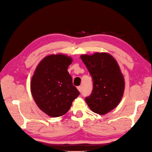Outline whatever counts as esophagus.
<instances>
[{
	"label": "esophagus",
	"instance_id": "34e87169",
	"mask_svg": "<svg viewBox=\"0 0 152 152\" xmlns=\"http://www.w3.org/2000/svg\"><path fill=\"white\" fill-rule=\"evenodd\" d=\"M77 89L79 90V92H81V90H82L81 86H78V87H77Z\"/></svg>",
	"mask_w": 152,
	"mask_h": 152
}]
</instances>
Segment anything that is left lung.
Listing matches in <instances>:
<instances>
[{
    "mask_svg": "<svg viewBox=\"0 0 152 152\" xmlns=\"http://www.w3.org/2000/svg\"><path fill=\"white\" fill-rule=\"evenodd\" d=\"M81 58L93 79V90L86 102L94 113L101 114L113 110L120 103L125 90V79L117 61L110 54H83Z\"/></svg>",
    "mask_w": 152,
    "mask_h": 152,
    "instance_id": "obj_1",
    "label": "left lung"
}]
</instances>
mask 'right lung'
<instances>
[{
    "mask_svg": "<svg viewBox=\"0 0 152 152\" xmlns=\"http://www.w3.org/2000/svg\"><path fill=\"white\" fill-rule=\"evenodd\" d=\"M71 57L63 54H50L42 60L31 78V92L42 111L52 117L65 114L79 95L69 73Z\"/></svg>",
    "mask_w": 152,
    "mask_h": 152,
    "instance_id": "obj_1",
    "label": "right lung"
}]
</instances>
